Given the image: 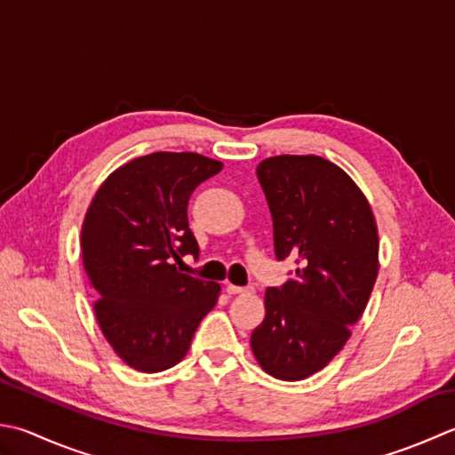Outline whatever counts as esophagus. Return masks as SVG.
Masks as SVG:
<instances>
[{"label": "esophagus", "instance_id": "esophagus-1", "mask_svg": "<svg viewBox=\"0 0 455 455\" xmlns=\"http://www.w3.org/2000/svg\"><path fill=\"white\" fill-rule=\"evenodd\" d=\"M227 291L230 296H238V293H252V288H240V286H233V283H228Z\"/></svg>", "mask_w": 455, "mask_h": 455}]
</instances>
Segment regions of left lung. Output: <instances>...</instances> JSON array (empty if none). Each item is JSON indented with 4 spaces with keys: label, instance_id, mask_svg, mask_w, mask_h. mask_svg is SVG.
<instances>
[{
    "label": "left lung",
    "instance_id": "left-lung-1",
    "mask_svg": "<svg viewBox=\"0 0 455 455\" xmlns=\"http://www.w3.org/2000/svg\"><path fill=\"white\" fill-rule=\"evenodd\" d=\"M256 175L275 258H296L299 268L266 290L252 353L274 379L304 380L343 349L367 307L379 272L377 222L351 177L319 156L268 157Z\"/></svg>",
    "mask_w": 455,
    "mask_h": 455
}]
</instances>
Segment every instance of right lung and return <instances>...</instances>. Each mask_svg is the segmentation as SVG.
<instances>
[{"mask_svg":"<svg viewBox=\"0 0 455 455\" xmlns=\"http://www.w3.org/2000/svg\"><path fill=\"white\" fill-rule=\"evenodd\" d=\"M220 162L191 151H156L116 169L96 191L80 233L94 314L128 367L159 372L180 363L220 286L181 274L199 256L187 204Z\"/></svg>","mask_w":455,"mask_h":455,"instance_id":"obj_1","label":"right lung"}]
</instances>
